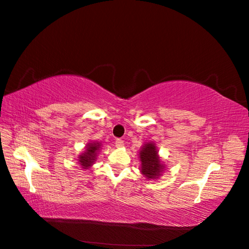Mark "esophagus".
<instances>
[{"label":"esophagus","mask_w":249,"mask_h":249,"mask_svg":"<svg viewBox=\"0 0 249 249\" xmlns=\"http://www.w3.org/2000/svg\"><path fill=\"white\" fill-rule=\"evenodd\" d=\"M115 146L116 147H123L124 146V141L122 139H116L115 140Z\"/></svg>","instance_id":"1"}]
</instances>
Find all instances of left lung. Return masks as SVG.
I'll return each mask as SVG.
<instances>
[{
  "label": "left lung",
  "instance_id": "obj_1",
  "mask_svg": "<svg viewBox=\"0 0 249 249\" xmlns=\"http://www.w3.org/2000/svg\"><path fill=\"white\" fill-rule=\"evenodd\" d=\"M141 167L140 172L143 174L147 179H157L162 176V173L166 170L165 163H162L161 158L158 154L157 146L155 142L150 141L141 146V150L138 154Z\"/></svg>",
  "mask_w": 249,
  "mask_h": 249
}]
</instances>
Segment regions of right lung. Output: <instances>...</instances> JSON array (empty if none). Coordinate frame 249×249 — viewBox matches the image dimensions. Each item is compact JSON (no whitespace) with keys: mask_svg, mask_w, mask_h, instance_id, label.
Returning <instances> with one entry per match:
<instances>
[{"mask_svg":"<svg viewBox=\"0 0 249 249\" xmlns=\"http://www.w3.org/2000/svg\"><path fill=\"white\" fill-rule=\"evenodd\" d=\"M100 147H102V142L99 141H89L87 143L86 149L78 156V162L83 170H88L91 168L94 162L97 160V155L99 154Z\"/></svg>","mask_w":249,"mask_h":249,"instance_id":"1","label":"right lung"}]
</instances>
